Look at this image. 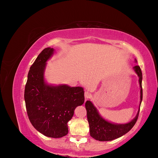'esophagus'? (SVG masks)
Instances as JSON below:
<instances>
[{
	"label": "esophagus",
	"instance_id": "1",
	"mask_svg": "<svg viewBox=\"0 0 158 158\" xmlns=\"http://www.w3.org/2000/svg\"><path fill=\"white\" fill-rule=\"evenodd\" d=\"M91 96V94H90V92H85V99H88L89 97Z\"/></svg>",
	"mask_w": 158,
	"mask_h": 158
}]
</instances>
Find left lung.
<instances>
[{"label": "left lung", "mask_w": 158, "mask_h": 158, "mask_svg": "<svg viewBox=\"0 0 158 158\" xmlns=\"http://www.w3.org/2000/svg\"><path fill=\"white\" fill-rule=\"evenodd\" d=\"M136 62V60H135ZM134 70L139 77L140 87V103L139 109L135 118L127 124H114L103 118L99 114L97 109L90 101L85 102V106L87 111V118L89 126L90 136L99 141H111L123 136L135 125L139 115L140 104L142 100V73L139 66H134Z\"/></svg>", "instance_id": "1"}]
</instances>
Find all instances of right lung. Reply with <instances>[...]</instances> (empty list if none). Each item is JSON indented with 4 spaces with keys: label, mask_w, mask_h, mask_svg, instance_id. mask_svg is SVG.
Returning <instances> with one entry per match:
<instances>
[{
    "label": "right lung",
    "mask_w": 158,
    "mask_h": 158,
    "mask_svg": "<svg viewBox=\"0 0 158 158\" xmlns=\"http://www.w3.org/2000/svg\"><path fill=\"white\" fill-rule=\"evenodd\" d=\"M54 52L47 47L31 66L25 86L24 99L28 118L37 131L51 138H61L68 134V122L76 107L84 102L82 87L67 85L53 86L44 80L46 62Z\"/></svg>",
    "instance_id": "obj_1"
}]
</instances>
